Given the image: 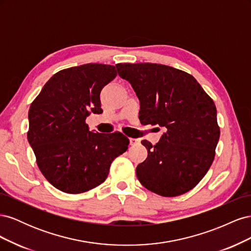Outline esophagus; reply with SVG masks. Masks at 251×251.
Here are the masks:
<instances>
[{
	"label": "esophagus",
	"instance_id": "34e87169",
	"mask_svg": "<svg viewBox=\"0 0 251 251\" xmlns=\"http://www.w3.org/2000/svg\"><path fill=\"white\" fill-rule=\"evenodd\" d=\"M138 143H139V139L130 138V144H131V146H137Z\"/></svg>",
	"mask_w": 251,
	"mask_h": 251
}]
</instances>
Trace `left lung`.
Returning <instances> with one entry per match:
<instances>
[{"instance_id":"1","label":"left lung","mask_w":251,"mask_h":251,"mask_svg":"<svg viewBox=\"0 0 251 251\" xmlns=\"http://www.w3.org/2000/svg\"><path fill=\"white\" fill-rule=\"evenodd\" d=\"M140 101L143 125L166 128L158 143H141L148 158L136 168L140 183L163 197L193 189L208 172L220 138L217 109L193 75L150 63L117 64Z\"/></svg>"}]
</instances>
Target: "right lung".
I'll return each mask as SVG.
<instances>
[{
	"instance_id": "right-lung-1",
	"label": "right lung",
	"mask_w": 251,
	"mask_h": 251,
	"mask_svg": "<svg viewBox=\"0 0 251 251\" xmlns=\"http://www.w3.org/2000/svg\"><path fill=\"white\" fill-rule=\"evenodd\" d=\"M116 68L87 64L55 73L30 105L27 138L43 176L67 194L90 191L107 179L114 159L127 150V137L89 131L86 118L100 114L101 89Z\"/></svg>"
}]
</instances>
